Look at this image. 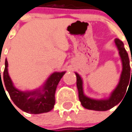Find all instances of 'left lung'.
Returning <instances> with one entry per match:
<instances>
[{
	"label": "left lung",
	"instance_id": "left-lung-1",
	"mask_svg": "<svg viewBox=\"0 0 132 132\" xmlns=\"http://www.w3.org/2000/svg\"><path fill=\"white\" fill-rule=\"evenodd\" d=\"M114 43L119 51V55L121 58L122 70L118 85L113 90L109 97L106 99L96 100L86 96L83 90V81L79 74L75 72L77 77V87L78 89L79 100L81 104L85 109L95 111H106L117 105L124 98L127 89L129 84L130 78L132 77V70L131 68L128 53L124 48V43L119 39L116 38ZM132 62V57H131Z\"/></svg>",
	"mask_w": 132,
	"mask_h": 132
}]
</instances>
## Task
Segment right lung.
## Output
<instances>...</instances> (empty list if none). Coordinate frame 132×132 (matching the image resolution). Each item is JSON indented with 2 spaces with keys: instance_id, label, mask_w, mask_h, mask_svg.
<instances>
[{
  "instance_id": "right-lung-1",
  "label": "right lung",
  "mask_w": 132,
  "mask_h": 132,
  "mask_svg": "<svg viewBox=\"0 0 132 132\" xmlns=\"http://www.w3.org/2000/svg\"><path fill=\"white\" fill-rule=\"evenodd\" d=\"M8 60L5 59L3 81L11 99L18 108L27 113L35 114L48 112L53 109L55 103L56 88L60 80L66 72L65 71L55 72L51 74L40 88L32 91H21L14 86L8 74ZM1 86L3 87L2 79Z\"/></svg>"
}]
</instances>
